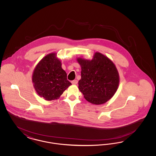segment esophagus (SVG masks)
<instances>
[{
    "label": "esophagus",
    "instance_id": "1",
    "mask_svg": "<svg viewBox=\"0 0 156 156\" xmlns=\"http://www.w3.org/2000/svg\"><path fill=\"white\" fill-rule=\"evenodd\" d=\"M71 83H72L73 85H76V84L78 83V81H77L76 80H73V81H71Z\"/></svg>",
    "mask_w": 156,
    "mask_h": 156
}]
</instances>
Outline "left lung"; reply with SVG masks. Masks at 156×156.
I'll use <instances>...</instances> for the list:
<instances>
[{"mask_svg":"<svg viewBox=\"0 0 156 156\" xmlns=\"http://www.w3.org/2000/svg\"><path fill=\"white\" fill-rule=\"evenodd\" d=\"M81 67L78 88L91 104L101 105L108 101L118 88L119 75L114 63L100 52L91 60L78 58Z\"/></svg>","mask_w":156,"mask_h":156,"instance_id":"1","label":"left lung"}]
</instances>
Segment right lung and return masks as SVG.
<instances>
[{"label": "right lung", "mask_w": 156, "mask_h": 156, "mask_svg": "<svg viewBox=\"0 0 156 156\" xmlns=\"http://www.w3.org/2000/svg\"><path fill=\"white\" fill-rule=\"evenodd\" d=\"M67 76L56 54L50 53L37 64L33 71L32 82L40 97L52 101L58 99L71 85L67 80Z\"/></svg>", "instance_id": "obj_1"}]
</instances>
